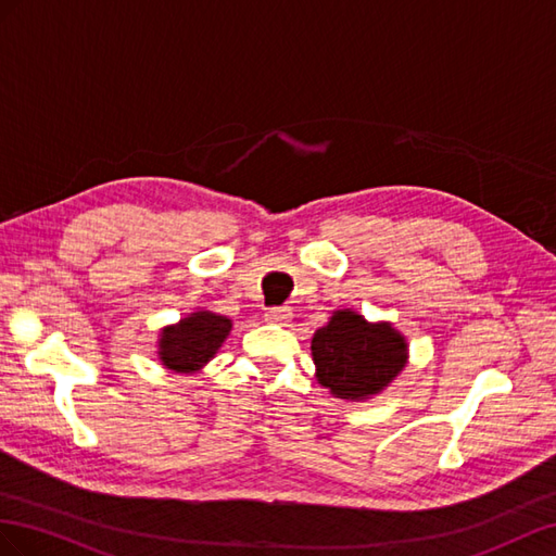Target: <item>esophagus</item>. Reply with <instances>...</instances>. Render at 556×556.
<instances>
[{"mask_svg":"<svg viewBox=\"0 0 556 556\" xmlns=\"http://www.w3.org/2000/svg\"><path fill=\"white\" fill-rule=\"evenodd\" d=\"M265 319L273 324H289L293 319V312H291V307H269L265 312Z\"/></svg>","mask_w":556,"mask_h":556,"instance_id":"34e87169","label":"esophagus"}]
</instances>
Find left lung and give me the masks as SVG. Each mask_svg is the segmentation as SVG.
I'll return each mask as SVG.
<instances>
[{"instance_id":"8db88e82","label":"left lung","mask_w":556,"mask_h":556,"mask_svg":"<svg viewBox=\"0 0 556 556\" xmlns=\"http://www.w3.org/2000/svg\"><path fill=\"white\" fill-rule=\"evenodd\" d=\"M319 382L338 399L379 393L407 361V346L389 324H368L354 312H336L312 338Z\"/></svg>"}]
</instances>
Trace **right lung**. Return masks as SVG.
<instances>
[{
  "label": "right lung",
  "instance_id": "right-lung-1",
  "mask_svg": "<svg viewBox=\"0 0 556 556\" xmlns=\"http://www.w3.org/2000/svg\"><path fill=\"white\" fill-rule=\"evenodd\" d=\"M230 319L212 312H195L179 326L163 330L161 361L169 370L190 372L202 368L228 338Z\"/></svg>",
  "mask_w": 556,
  "mask_h": 556
}]
</instances>
